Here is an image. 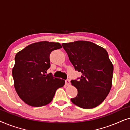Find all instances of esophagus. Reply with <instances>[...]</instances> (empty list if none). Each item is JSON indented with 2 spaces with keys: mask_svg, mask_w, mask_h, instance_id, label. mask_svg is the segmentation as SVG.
<instances>
[{
  "mask_svg": "<svg viewBox=\"0 0 130 130\" xmlns=\"http://www.w3.org/2000/svg\"><path fill=\"white\" fill-rule=\"evenodd\" d=\"M65 83H66V85H67V86H69V85H70V81L69 79H66L65 80Z\"/></svg>",
  "mask_w": 130,
  "mask_h": 130,
  "instance_id": "obj_1",
  "label": "esophagus"
}]
</instances>
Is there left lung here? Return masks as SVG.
<instances>
[{
  "label": "left lung",
  "instance_id": "1",
  "mask_svg": "<svg viewBox=\"0 0 130 130\" xmlns=\"http://www.w3.org/2000/svg\"><path fill=\"white\" fill-rule=\"evenodd\" d=\"M75 70L81 77L71 83L78 93L72 102L79 107L90 109L105 100L112 87L113 67L104 48L89 41H77L62 44Z\"/></svg>",
  "mask_w": 130,
  "mask_h": 130
}]
</instances>
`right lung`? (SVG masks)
<instances>
[{
    "instance_id": "obj_1",
    "label": "right lung",
    "mask_w": 130,
    "mask_h": 130,
    "mask_svg": "<svg viewBox=\"0 0 130 130\" xmlns=\"http://www.w3.org/2000/svg\"><path fill=\"white\" fill-rule=\"evenodd\" d=\"M62 48L58 42L41 41L28 45L16 54L12 69L14 86L19 98L30 106L39 107L52 101L64 80L46 74L50 67V55Z\"/></svg>"
}]
</instances>
